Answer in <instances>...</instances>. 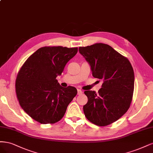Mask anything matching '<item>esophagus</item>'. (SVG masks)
I'll return each instance as SVG.
<instances>
[{"label": "esophagus", "mask_w": 153, "mask_h": 153, "mask_svg": "<svg viewBox=\"0 0 153 153\" xmlns=\"http://www.w3.org/2000/svg\"><path fill=\"white\" fill-rule=\"evenodd\" d=\"M82 93V91L81 90H79V89H77V94L78 95H81Z\"/></svg>", "instance_id": "esophagus-1"}]
</instances>
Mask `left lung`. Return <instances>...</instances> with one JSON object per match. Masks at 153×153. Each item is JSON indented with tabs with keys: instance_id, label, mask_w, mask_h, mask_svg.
<instances>
[{
	"instance_id": "1",
	"label": "left lung",
	"mask_w": 153,
	"mask_h": 153,
	"mask_svg": "<svg viewBox=\"0 0 153 153\" xmlns=\"http://www.w3.org/2000/svg\"><path fill=\"white\" fill-rule=\"evenodd\" d=\"M90 65L93 76L103 80L97 93L88 90V102L83 106L87 119L100 126L109 125L129 109L134 90V72L128 59L105 44L79 48Z\"/></svg>"
}]
</instances>
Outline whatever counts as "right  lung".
Masks as SVG:
<instances>
[{
	"label": "right lung",
	"instance_id": "1",
	"mask_svg": "<svg viewBox=\"0 0 153 153\" xmlns=\"http://www.w3.org/2000/svg\"><path fill=\"white\" fill-rule=\"evenodd\" d=\"M77 51V48L42 47L24 63L16 80V93L22 108L34 120L49 124L63 117L77 91L61 86L56 78Z\"/></svg>",
	"mask_w": 153,
	"mask_h": 153
}]
</instances>
